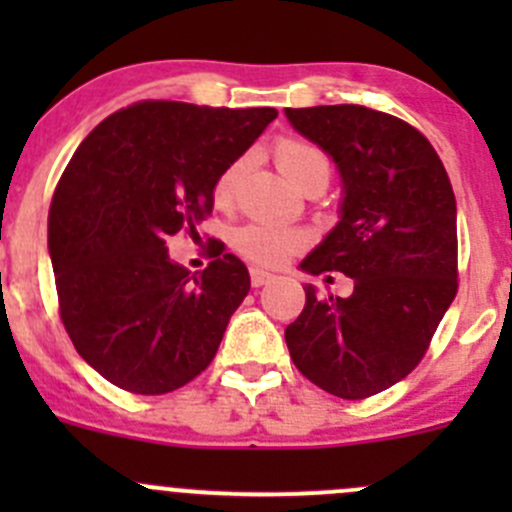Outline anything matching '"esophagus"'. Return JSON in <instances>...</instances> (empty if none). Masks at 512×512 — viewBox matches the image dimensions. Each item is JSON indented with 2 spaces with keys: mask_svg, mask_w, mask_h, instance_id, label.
I'll return each instance as SVG.
<instances>
[{
  "mask_svg": "<svg viewBox=\"0 0 512 512\" xmlns=\"http://www.w3.org/2000/svg\"><path fill=\"white\" fill-rule=\"evenodd\" d=\"M275 280V277L270 275V272H265V270H250V282H252V287H262V285H267V282H272Z\"/></svg>",
  "mask_w": 512,
  "mask_h": 512,
  "instance_id": "esophagus-1",
  "label": "esophagus"
}]
</instances>
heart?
<instances>
[{"label": "heart", "mask_w": 512, "mask_h": 512, "mask_svg": "<svg viewBox=\"0 0 512 512\" xmlns=\"http://www.w3.org/2000/svg\"><path fill=\"white\" fill-rule=\"evenodd\" d=\"M272 156L277 160V168L282 175L299 188L302 193L314 188H327L332 165L327 153L314 143L297 136H280L272 143ZM245 173V158L232 160L230 165L218 175L213 185V198L218 205H230L235 200L237 185ZM235 250L245 260L255 262L260 267H280L294 252L302 250L309 242L307 232L297 227H282L272 223H250L235 232Z\"/></svg>", "instance_id": "obj_1"}]
</instances>
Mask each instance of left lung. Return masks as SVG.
<instances>
[{
  "mask_svg": "<svg viewBox=\"0 0 512 512\" xmlns=\"http://www.w3.org/2000/svg\"><path fill=\"white\" fill-rule=\"evenodd\" d=\"M285 113L344 185L342 220L302 270L354 280L349 297L304 287L285 342L319 389L366 399L416 369L456 297V195L428 138L401 118L354 103Z\"/></svg>",
  "mask_w": 512,
  "mask_h": 512,
  "instance_id": "1",
  "label": "left lung"
}]
</instances>
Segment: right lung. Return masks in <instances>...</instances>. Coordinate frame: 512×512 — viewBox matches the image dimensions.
Returning <instances> with one entry per match:
<instances>
[{
    "label": "right lung",
    "instance_id": "obj_1",
    "mask_svg": "<svg viewBox=\"0 0 512 512\" xmlns=\"http://www.w3.org/2000/svg\"><path fill=\"white\" fill-rule=\"evenodd\" d=\"M275 118L267 106L138 101L103 118L66 165L49 208L59 314L118 389L168 394L215 359L250 292L247 267L213 240L210 265L190 275L165 237L198 235L218 175Z\"/></svg>",
    "mask_w": 512,
    "mask_h": 512
}]
</instances>
